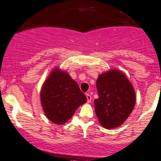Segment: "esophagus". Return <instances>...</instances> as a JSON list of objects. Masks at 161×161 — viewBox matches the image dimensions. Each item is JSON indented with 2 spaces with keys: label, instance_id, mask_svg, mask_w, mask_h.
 I'll use <instances>...</instances> for the list:
<instances>
[{
  "label": "esophagus",
  "instance_id": "obj_1",
  "mask_svg": "<svg viewBox=\"0 0 161 161\" xmlns=\"http://www.w3.org/2000/svg\"><path fill=\"white\" fill-rule=\"evenodd\" d=\"M86 99H87V102L88 103L91 102V100H92L91 96H90L89 93H86Z\"/></svg>",
  "mask_w": 161,
  "mask_h": 161
}]
</instances>
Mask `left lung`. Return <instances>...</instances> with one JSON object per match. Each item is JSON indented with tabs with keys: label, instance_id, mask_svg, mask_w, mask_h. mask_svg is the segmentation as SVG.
I'll use <instances>...</instances> for the list:
<instances>
[{
	"label": "left lung",
	"instance_id": "obj_1",
	"mask_svg": "<svg viewBox=\"0 0 161 161\" xmlns=\"http://www.w3.org/2000/svg\"><path fill=\"white\" fill-rule=\"evenodd\" d=\"M97 89L95 112L100 123L109 129L120 126L134 109L135 93L131 84L122 72L111 70L99 76Z\"/></svg>",
	"mask_w": 161,
	"mask_h": 161
}]
</instances>
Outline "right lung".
<instances>
[{
	"label": "right lung",
	"mask_w": 161,
	"mask_h": 161,
	"mask_svg": "<svg viewBox=\"0 0 161 161\" xmlns=\"http://www.w3.org/2000/svg\"><path fill=\"white\" fill-rule=\"evenodd\" d=\"M86 102L78 84L58 68L52 72L41 90V103L50 121L62 125L71 118L76 109Z\"/></svg>",
	"instance_id": "obj_1"
}]
</instances>
